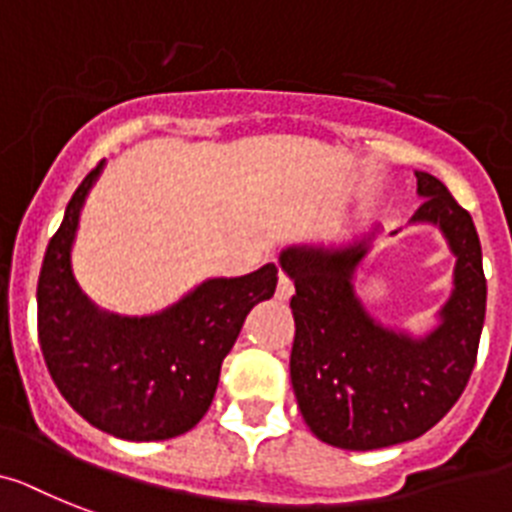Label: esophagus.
Here are the masks:
<instances>
[{"label":"esophagus","instance_id":"34e87169","mask_svg":"<svg viewBox=\"0 0 512 512\" xmlns=\"http://www.w3.org/2000/svg\"><path fill=\"white\" fill-rule=\"evenodd\" d=\"M276 296H278V302H289L291 296H294V281H291L286 273H281V276H278Z\"/></svg>","mask_w":512,"mask_h":512}]
</instances>
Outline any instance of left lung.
<instances>
[{
    "label": "left lung",
    "mask_w": 512,
    "mask_h": 512,
    "mask_svg": "<svg viewBox=\"0 0 512 512\" xmlns=\"http://www.w3.org/2000/svg\"><path fill=\"white\" fill-rule=\"evenodd\" d=\"M416 190L424 200L411 223L440 226L458 257L440 328L422 341L380 328L354 296L351 281L367 242L281 252V268L296 286V403L315 437L336 448L375 450L422 437L453 409L474 372L487 312L479 234L440 179L419 171Z\"/></svg>",
    "instance_id": "left-lung-1"
}]
</instances>
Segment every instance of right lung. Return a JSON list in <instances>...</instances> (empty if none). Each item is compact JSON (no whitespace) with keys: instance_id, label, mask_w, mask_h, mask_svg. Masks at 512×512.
I'll list each match as a JSON object with an SVG mask.
<instances>
[{"instance_id":"1","label":"right lung","mask_w":512,"mask_h":512,"mask_svg":"<svg viewBox=\"0 0 512 512\" xmlns=\"http://www.w3.org/2000/svg\"><path fill=\"white\" fill-rule=\"evenodd\" d=\"M90 171L64 210L38 276V341L51 380L77 414L122 440H169L190 432L213 403L221 364L244 317L273 296L278 268L213 278L161 315L98 312L72 276L70 249Z\"/></svg>"}]
</instances>
